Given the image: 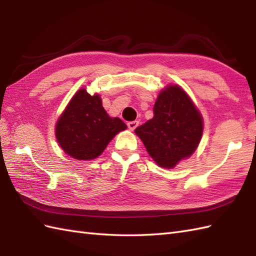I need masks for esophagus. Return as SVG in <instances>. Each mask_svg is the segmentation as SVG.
Instances as JSON below:
<instances>
[{"label":"esophagus","mask_w":256,"mask_h":256,"mask_svg":"<svg viewBox=\"0 0 256 256\" xmlns=\"http://www.w3.org/2000/svg\"><path fill=\"white\" fill-rule=\"evenodd\" d=\"M138 125V121H131L128 123V128L131 130V131H133V130L136 128V126Z\"/></svg>","instance_id":"34e87169"}]
</instances>
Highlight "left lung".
Segmentation results:
<instances>
[{
  "label": "left lung",
  "instance_id": "8db88e82",
  "mask_svg": "<svg viewBox=\"0 0 256 256\" xmlns=\"http://www.w3.org/2000/svg\"><path fill=\"white\" fill-rule=\"evenodd\" d=\"M153 111V118L136 128L135 133L157 165L172 168L197 148L202 135V118L178 86L160 92Z\"/></svg>",
  "mask_w": 256,
  "mask_h": 256
}]
</instances>
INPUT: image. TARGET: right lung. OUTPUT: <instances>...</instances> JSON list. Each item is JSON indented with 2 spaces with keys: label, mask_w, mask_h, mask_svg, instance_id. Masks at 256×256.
<instances>
[{
  "label": "right lung",
  "mask_w": 256,
  "mask_h": 256,
  "mask_svg": "<svg viewBox=\"0 0 256 256\" xmlns=\"http://www.w3.org/2000/svg\"><path fill=\"white\" fill-rule=\"evenodd\" d=\"M126 128L121 118H110L98 94L79 90L56 124L60 148L76 160L96 158L118 132Z\"/></svg>",
  "instance_id": "add662e5"
}]
</instances>
